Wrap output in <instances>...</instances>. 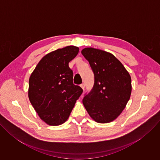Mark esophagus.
I'll return each instance as SVG.
<instances>
[{"instance_id":"1","label":"esophagus","mask_w":160,"mask_h":160,"mask_svg":"<svg viewBox=\"0 0 160 160\" xmlns=\"http://www.w3.org/2000/svg\"><path fill=\"white\" fill-rule=\"evenodd\" d=\"M80 87H82V88L83 90L85 89V84H84V83H82V84L80 85Z\"/></svg>"}]
</instances>
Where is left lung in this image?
<instances>
[{
	"label": "left lung",
	"instance_id": "1",
	"mask_svg": "<svg viewBox=\"0 0 160 160\" xmlns=\"http://www.w3.org/2000/svg\"><path fill=\"white\" fill-rule=\"evenodd\" d=\"M82 54L94 73V85L83 104L95 122L107 123L123 111L132 92L131 77L122 63L112 54L87 48Z\"/></svg>",
	"mask_w": 160,
	"mask_h": 160
}]
</instances>
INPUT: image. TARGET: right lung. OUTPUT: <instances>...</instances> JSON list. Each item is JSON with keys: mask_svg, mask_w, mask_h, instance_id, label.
<instances>
[{"mask_svg": "<svg viewBox=\"0 0 160 160\" xmlns=\"http://www.w3.org/2000/svg\"><path fill=\"white\" fill-rule=\"evenodd\" d=\"M79 48L70 45L43 56L29 79V100L45 123L52 126L64 123L70 117L82 88L73 84L69 62Z\"/></svg>", "mask_w": 160, "mask_h": 160, "instance_id": "1", "label": "right lung"}]
</instances>
